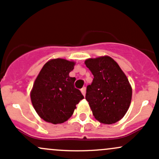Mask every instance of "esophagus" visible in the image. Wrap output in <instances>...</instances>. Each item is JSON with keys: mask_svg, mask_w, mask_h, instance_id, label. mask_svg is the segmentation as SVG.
Masks as SVG:
<instances>
[{"mask_svg": "<svg viewBox=\"0 0 159 159\" xmlns=\"http://www.w3.org/2000/svg\"><path fill=\"white\" fill-rule=\"evenodd\" d=\"M86 87H83V88H82V89H81V93H82V94H83L84 96H85V95H86Z\"/></svg>", "mask_w": 159, "mask_h": 159, "instance_id": "obj_1", "label": "esophagus"}]
</instances>
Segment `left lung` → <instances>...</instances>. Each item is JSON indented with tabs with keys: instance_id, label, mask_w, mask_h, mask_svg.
<instances>
[{
	"instance_id": "left-lung-1",
	"label": "left lung",
	"mask_w": 159,
	"mask_h": 159,
	"mask_svg": "<svg viewBox=\"0 0 159 159\" xmlns=\"http://www.w3.org/2000/svg\"><path fill=\"white\" fill-rule=\"evenodd\" d=\"M85 64L94 76L86 93L93 116L101 123H115L125 116L132 100L126 76L109 57L88 59Z\"/></svg>"
}]
</instances>
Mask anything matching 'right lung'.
<instances>
[{
  "mask_svg": "<svg viewBox=\"0 0 159 159\" xmlns=\"http://www.w3.org/2000/svg\"><path fill=\"white\" fill-rule=\"evenodd\" d=\"M75 63L64 59L47 62L34 82L31 102L41 119L53 124L63 123L73 115L76 105L83 99L75 88V77L69 76Z\"/></svg>",
  "mask_w": 159,
  "mask_h": 159,
  "instance_id": "right-lung-1",
  "label": "right lung"
}]
</instances>
